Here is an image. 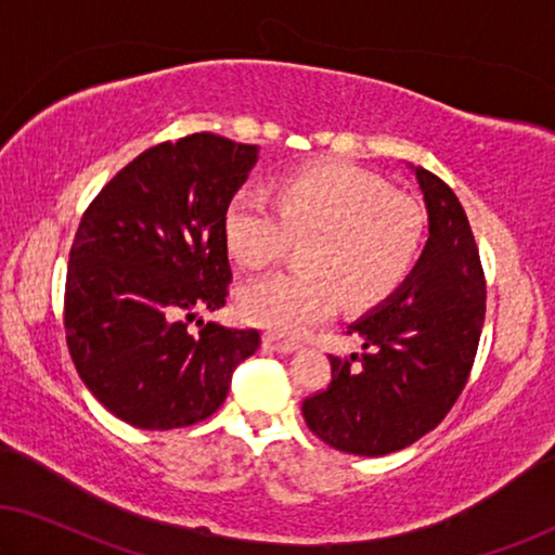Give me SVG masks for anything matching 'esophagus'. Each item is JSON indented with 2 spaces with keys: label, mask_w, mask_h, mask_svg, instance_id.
<instances>
[{
  "label": "esophagus",
  "mask_w": 555,
  "mask_h": 555,
  "mask_svg": "<svg viewBox=\"0 0 555 555\" xmlns=\"http://www.w3.org/2000/svg\"><path fill=\"white\" fill-rule=\"evenodd\" d=\"M261 344H263V349L274 351V353H292V351L299 349V344L288 341V338H281L276 334H263Z\"/></svg>",
  "instance_id": "34e87169"
}]
</instances>
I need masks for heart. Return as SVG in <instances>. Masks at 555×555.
<instances>
[{
	"label": "heart",
	"instance_id": "heart-1",
	"mask_svg": "<svg viewBox=\"0 0 555 555\" xmlns=\"http://www.w3.org/2000/svg\"><path fill=\"white\" fill-rule=\"evenodd\" d=\"M269 196L242 189L229 198L224 238L244 269L274 263L304 238V271L251 281L238 296L246 324L296 336L328 319L338 299L374 306L416 267L426 236L424 209L374 173L324 167L284 177Z\"/></svg>",
	"mask_w": 555,
	"mask_h": 555
}]
</instances>
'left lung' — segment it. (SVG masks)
<instances>
[{
    "label": "left lung",
    "instance_id": "left-lung-1",
    "mask_svg": "<svg viewBox=\"0 0 555 555\" xmlns=\"http://www.w3.org/2000/svg\"><path fill=\"white\" fill-rule=\"evenodd\" d=\"M426 249L396 294L344 331L361 353L331 359L324 391L304 399L306 426L331 449L386 456L434 431L468 382L486 317V279L453 189L416 167Z\"/></svg>",
    "mask_w": 555,
    "mask_h": 555
}]
</instances>
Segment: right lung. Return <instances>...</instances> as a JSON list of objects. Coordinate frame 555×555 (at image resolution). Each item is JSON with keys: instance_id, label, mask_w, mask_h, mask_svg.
I'll list each match as a JSON object with an SVG mask.
<instances>
[{"instance_id": "add662e5", "label": "right lung", "mask_w": 555, "mask_h": 555, "mask_svg": "<svg viewBox=\"0 0 555 555\" xmlns=\"http://www.w3.org/2000/svg\"><path fill=\"white\" fill-rule=\"evenodd\" d=\"M254 144L189 134L129 162L79 221L64 288L66 346L81 382L124 424L169 431L209 418L256 328L196 321L227 304L229 198Z\"/></svg>"}]
</instances>
